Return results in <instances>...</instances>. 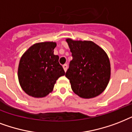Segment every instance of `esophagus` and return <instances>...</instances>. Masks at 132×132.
I'll use <instances>...</instances> for the list:
<instances>
[{
	"mask_svg": "<svg viewBox=\"0 0 132 132\" xmlns=\"http://www.w3.org/2000/svg\"><path fill=\"white\" fill-rule=\"evenodd\" d=\"M63 69H64V70H65V71H67V64H64V65H63Z\"/></svg>",
	"mask_w": 132,
	"mask_h": 132,
	"instance_id": "obj_1",
	"label": "esophagus"
}]
</instances>
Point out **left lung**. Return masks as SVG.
<instances>
[{
  "mask_svg": "<svg viewBox=\"0 0 132 132\" xmlns=\"http://www.w3.org/2000/svg\"><path fill=\"white\" fill-rule=\"evenodd\" d=\"M72 60L65 76L72 90L83 98L100 95L108 86L111 75L110 59L98 45L89 40L66 39Z\"/></svg>",
  "mask_w": 132,
  "mask_h": 132,
  "instance_id": "1",
  "label": "left lung"
}]
</instances>
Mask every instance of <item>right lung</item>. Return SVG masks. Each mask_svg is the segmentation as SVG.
<instances>
[{
	"label": "right lung",
	"mask_w": 132,
	"mask_h": 132,
	"mask_svg": "<svg viewBox=\"0 0 132 132\" xmlns=\"http://www.w3.org/2000/svg\"><path fill=\"white\" fill-rule=\"evenodd\" d=\"M56 43H38L24 52L19 62L18 77L21 88L34 98H43L52 92L59 77L65 74L54 54Z\"/></svg>",
	"instance_id": "obj_1"
}]
</instances>
